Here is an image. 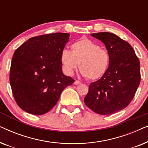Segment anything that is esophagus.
<instances>
[{
  "mask_svg": "<svg viewBox=\"0 0 148 148\" xmlns=\"http://www.w3.org/2000/svg\"><path fill=\"white\" fill-rule=\"evenodd\" d=\"M82 84V82H79V81H78V80H75V82H74L75 85H79V84Z\"/></svg>",
  "mask_w": 148,
  "mask_h": 148,
  "instance_id": "esophagus-1",
  "label": "esophagus"
}]
</instances>
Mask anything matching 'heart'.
<instances>
[{"instance_id": "heart-1", "label": "heart", "mask_w": 148, "mask_h": 148, "mask_svg": "<svg viewBox=\"0 0 148 148\" xmlns=\"http://www.w3.org/2000/svg\"><path fill=\"white\" fill-rule=\"evenodd\" d=\"M71 51L63 49L60 52V62L64 71L71 75L79 65L82 75L96 80L108 70L110 56L106 49L88 38L77 40L71 46Z\"/></svg>"}]
</instances>
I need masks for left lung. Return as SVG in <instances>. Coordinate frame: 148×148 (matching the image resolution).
I'll list each match as a JSON object with an SVG mask.
<instances>
[{"mask_svg":"<svg viewBox=\"0 0 148 148\" xmlns=\"http://www.w3.org/2000/svg\"><path fill=\"white\" fill-rule=\"evenodd\" d=\"M105 44L110 56L104 75L91 83L84 102L97 114L108 115L130 104L141 81L140 63L128 42L109 32L91 34Z\"/></svg>","mask_w":148,"mask_h":148,"instance_id":"8db88e82","label":"left lung"}]
</instances>
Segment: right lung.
I'll list each match as a JSON object with an SVG mask.
<instances>
[{"instance_id": "1", "label": "right lung", "mask_w": 148, "mask_h": 148, "mask_svg": "<svg viewBox=\"0 0 148 148\" xmlns=\"http://www.w3.org/2000/svg\"><path fill=\"white\" fill-rule=\"evenodd\" d=\"M69 34L54 33L29 38L14 52L9 80L14 98L25 112L42 115L57 103L75 80L62 71L60 52Z\"/></svg>"}]
</instances>
